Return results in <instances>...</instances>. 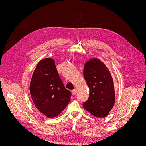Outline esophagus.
Instances as JSON below:
<instances>
[{"mask_svg": "<svg viewBox=\"0 0 146 146\" xmlns=\"http://www.w3.org/2000/svg\"><path fill=\"white\" fill-rule=\"evenodd\" d=\"M72 93L73 94V95H76V93H77V90H76V89L72 90Z\"/></svg>", "mask_w": 146, "mask_h": 146, "instance_id": "34e87169", "label": "esophagus"}]
</instances>
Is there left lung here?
Returning <instances> with one entry per match:
<instances>
[{
  "instance_id": "obj_1",
  "label": "left lung",
  "mask_w": 146,
  "mask_h": 146,
  "mask_svg": "<svg viewBox=\"0 0 146 146\" xmlns=\"http://www.w3.org/2000/svg\"><path fill=\"white\" fill-rule=\"evenodd\" d=\"M83 75L89 88L88 100L83 106L92 115L106 117L115 101L114 84L111 74L98 58H90L84 66Z\"/></svg>"
}]
</instances>
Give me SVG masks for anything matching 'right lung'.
Listing matches in <instances>:
<instances>
[{"label":"right lung","instance_id":"obj_1","mask_svg":"<svg viewBox=\"0 0 146 146\" xmlns=\"http://www.w3.org/2000/svg\"><path fill=\"white\" fill-rule=\"evenodd\" d=\"M32 100L38 110L51 118L57 117L70 101L71 93L59 77L55 61L41 60L33 73L29 85Z\"/></svg>","mask_w":146,"mask_h":146}]
</instances>
